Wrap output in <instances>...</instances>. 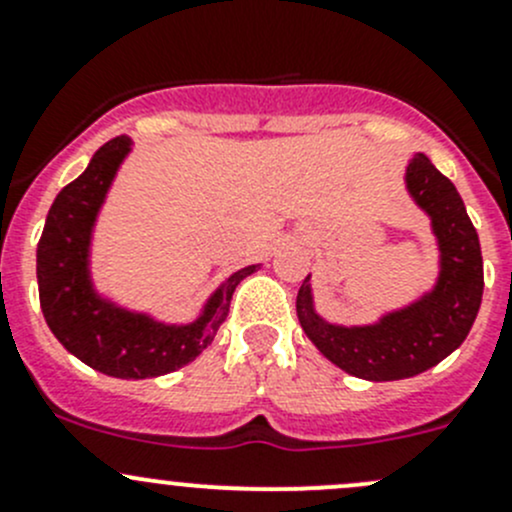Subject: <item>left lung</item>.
<instances>
[{
    "instance_id": "1",
    "label": "left lung",
    "mask_w": 512,
    "mask_h": 512,
    "mask_svg": "<svg viewBox=\"0 0 512 512\" xmlns=\"http://www.w3.org/2000/svg\"><path fill=\"white\" fill-rule=\"evenodd\" d=\"M404 183L436 237L438 277L433 287L371 324L324 319L314 307L312 275L297 292V317L309 342L356 379L399 381L436 366L468 337L483 297L478 232L456 185L423 153L409 160Z\"/></svg>"
}]
</instances>
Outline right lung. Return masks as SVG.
Masks as SVG:
<instances>
[{
    "label": "right lung",
    "instance_id": "obj_1",
    "mask_svg": "<svg viewBox=\"0 0 512 512\" xmlns=\"http://www.w3.org/2000/svg\"><path fill=\"white\" fill-rule=\"evenodd\" d=\"M131 151V138H113L98 148L84 173L56 195L36 245V280L41 312L66 352L106 376L153 379L203 354L230 312L235 287L260 265H247L225 277L205 299L198 317L183 324L128 309L98 292L91 272L94 230L108 190Z\"/></svg>",
    "mask_w": 512,
    "mask_h": 512
}]
</instances>
